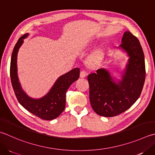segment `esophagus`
Listing matches in <instances>:
<instances>
[{"label":"esophagus","instance_id":"obj_1","mask_svg":"<svg viewBox=\"0 0 155 155\" xmlns=\"http://www.w3.org/2000/svg\"><path fill=\"white\" fill-rule=\"evenodd\" d=\"M87 75V72L85 71H81L80 72V77L81 78H84Z\"/></svg>","mask_w":155,"mask_h":155}]
</instances>
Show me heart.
<instances>
[{"label":"heart","instance_id":"b5f03b06","mask_svg":"<svg viewBox=\"0 0 155 155\" xmlns=\"http://www.w3.org/2000/svg\"><path fill=\"white\" fill-rule=\"evenodd\" d=\"M100 58H101V54L99 51H95V53H93L91 56L89 57V61L90 64H95V62H98Z\"/></svg>","mask_w":155,"mask_h":155}]
</instances>
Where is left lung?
<instances>
[{
	"label": "left lung",
	"instance_id": "left-lung-1",
	"mask_svg": "<svg viewBox=\"0 0 155 155\" xmlns=\"http://www.w3.org/2000/svg\"><path fill=\"white\" fill-rule=\"evenodd\" d=\"M120 48L129 56L122 80L116 83L105 68L87 77L91 105L96 114L104 117L116 116L129 109L139 98L144 84V56L137 38L126 31Z\"/></svg>",
	"mask_w": 155,
	"mask_h": 155
}]
</instances>
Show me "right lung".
<instances>
[{"instance_id":"right-lung-1","label":"right lung","mask_w":155,"mask_h":155,"mask_svg":"<svg viewBox=\"0 0 155 155\" xmlns=\"http://www.w3.org/2000/svg\"><path fill=\"white\" fill-rule=\"evenodd\" d=\"M28 33L21 37L12 53L10 66V75L12 86L19 104L30 113L44 120H51L58 117L64 110L66 93L69 87L79 78L80 69L75 68L58 78L50 91L43 97L33 99L27 95L21 88L17 76V53L23 39Z\"/></svg>"}]
</instances>
